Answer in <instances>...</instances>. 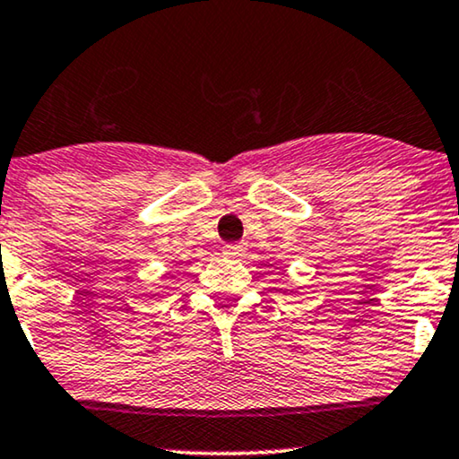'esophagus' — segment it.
Wrapping results in <instances>:
<instances>
[{
	"mask_svg": "<svg viewBox=\"0 0 459 459\" xmlns=\"http://www.w3.org/2000/svg\"><path fill=\"white\" fill-rule=\"evenodd\" d=\"M241 252H244V244H226L224 246V254H229V256H239Z\"/></svg>",
	"mask_w": 459,
	"mask_h": 459,
	"instance_id": "34e87169",
	"label": "esophagus"
}]
</instances>
